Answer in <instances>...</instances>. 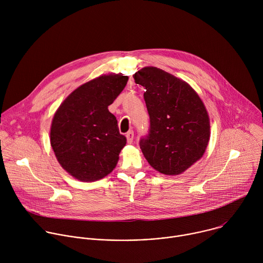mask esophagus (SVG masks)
Returning a JSON list of instances; mask_svg holds the SVG:
<instances>
[{
	"label": "esophagus",
	"instance_id": "34e87169",
	"mask_svg": "<svg viewBox=\"0 0 263 263\" xmlns=\"http://www.w3.org/2000/svg\"><path fill=\"white\" fill-rule=\"evenodd\" d=\"M126 137H127V141H128V143H132V142H133V138H134V132H133V131H129V132H127Z\"/></svg>",
	"mask_w": 263,
	"mask_h": 263
}]
</instances>
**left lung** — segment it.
Instances as JSON below:
<instances>
[{
	"label": "left lung",
	"instance_id": "left-lung-1",
	"mask_svg": "<svg viewBox=\"0 0 263 263\" xmlns=\"http://www.w3.org/2000/svg\"><path fill=\"white\" fill-rule=\"evenodd\" d=\"M143 86L149 131L139 141L144 158L157 172L176 176L202 158L210 138L204 103L187 82L155 66L133 74Z\"/></svg>",
	"mask_w": 263,
	"mask_h": 263
}]
</instances>
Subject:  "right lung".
Here are the masks:
<instances>
[{"instance_id":"1","label":"right lung","mask_w":263,"mask_h":263,"mask_svg":"<svg viewBox=\"0 0 263 263\" xmlns=\"http://www.w3.org/2000/svg\"><path fill=\"white\" fill-rule=\"evenodd\" d=\"M129 77L108 73L74 89L56 110L50 140L59 164L73 178L93 182L117 166L127 139L109 112Z\"/></svg>"}]
</instances>
